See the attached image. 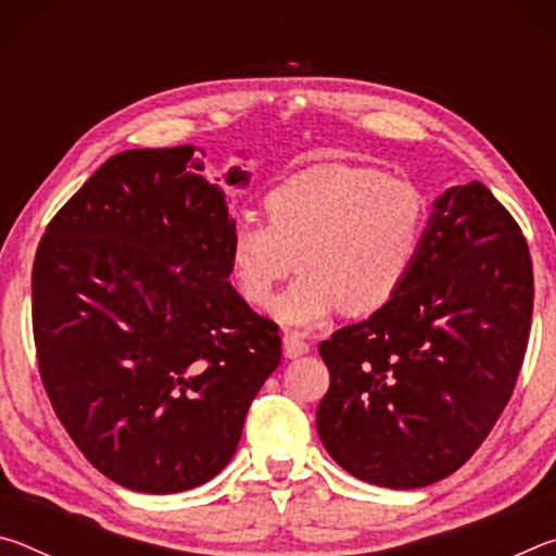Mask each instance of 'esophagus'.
I'll list each match as a JSON object with an SVG mask.
<instances>
[{"label":"esophagus","instance_id":"esophagus-1","mask_svg":"<svg viewBox=\"0 0 556 556\" xmlns=\"http://www.w3.org/2000/svg\"><path fill=\"white\" fill-rule=\"evenodd\" d=\"M281 343H285V355L287 357H301V355L308 353V343L299 333H287L285 341H281Z\"/></svg>","mask_w":556,"mask_h":556}]
</instances>
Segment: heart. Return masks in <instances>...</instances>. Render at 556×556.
I'll list each match as a JSON object with an SVG mask.
<instances>
[{"mask_svg":"<svg viewBox=\"0 0 556 556\" xmlns=\"http://www.w3.org/2000/svg\"><path fill=\"white\" fill-rule=\"evenodd\" d=\"M262 208L267 223L235 220L228 275L248 304L267 306L296 255L301 275L271 306L291 328H314L341 304L353 314L388 304L417 265L429 223L417 186L348 164L287 178Z\"/></svg>","mask_w":556,"mask_h":556,"instance_id":"b5f03b06","label":"heart"}]
</instances>
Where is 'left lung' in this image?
<instances>
[{
  "mask_svg": "<svg viewBox=\"0 0 556 556\" xmlns=\"http://www.w3.org/2000/svg\"><path fill=\"white\" fill-rule=\"evenodd\" d=\"M532 299L520 225L483 184L446 188L404 287L318 345L316 429L336 464L397 491L464 466L515 390Z\"/></svg>",
  "mask_w": 556,
  "mask_h": 556,
  "instance_id": "1",
  "label": "left lung"
}]
</instances>
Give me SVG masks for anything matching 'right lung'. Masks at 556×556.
I'll return each instance as SVG.
<instances>
[{"label":"right lung","mask_w":556,"mask_h":556,"mask_svg":"<svg viewBox=\"0 0 556 556\" xmlns=\"http://www.w3.org/2000/svg\"><path fill=\"white\" fill-rule=\"evenodd\" d=\"M201 172L195 147L115 154L55 213L34 260L53 409L100 473L139 493L218 476L281 361L277 324L228 281L235 220ZM225 181L250 174L232 166Z\"/></svg>","instance_id":"obj_1"}]
</instances>
